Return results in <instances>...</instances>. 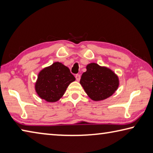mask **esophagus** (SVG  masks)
Listing matches in <instances>:
<instances>
[{
  "mask_svg": "<svg viewBox=\"0 0 153 153\" xmlns=\"http://www.w3.org/2000/svg\"><path fill=\"white\" fill-rule=\"evenodd\" d=\"M76 78L77 81H79L80 79V75L79 74H76Z\"/></svg>",
  "mask_w": 153,
  "mask_h": 153,
  "instance_id": "1",
  "label": "esophagus"
}]
</instances>
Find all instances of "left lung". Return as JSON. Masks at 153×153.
Segmentation results:
<instances>
[{
    "mask_svg": "<svg viewBox=\"0 0 153 153\" xmlns=\"http://www.w3.org/2000/svg\"><path fill=\"white\" fill-rule=\"evenodd\" d=\"M79 83L89 98L94 101H100L115 92L120 80L108 67L91 63L86 65V71L82 74Z\"/></svg>",
    "mask_w": 153,
    "mask_h": 153,
    "instance_id": "8db88e82",
    "label": "left lung"
}]
</instances>
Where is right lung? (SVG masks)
Masks as SVG:
<instances>
[{
	"mask_svg": "<svg viewBox=\"0 0 153 153\" xmlns=\"http://www.w3.org/2000/svg\"><path fill=\"white\" fill-rule=\"evenodd\" d=\"M75 80L68 67L60 62H55L38 73L35 90L41 99L55 102L62 98L69 85Z\"/></svg>",
	"mask_w": 153,
	"mask_h": 153,
	"instance_id": "add662e5",
	"label": "right lung"
}]
</instances>
